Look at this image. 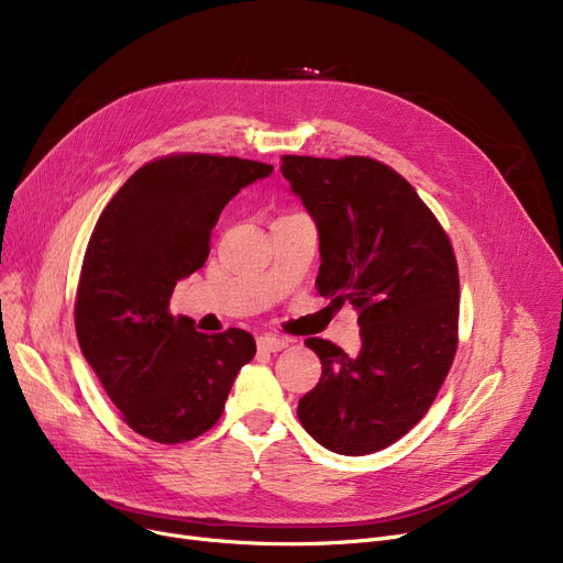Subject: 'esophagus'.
I'll list each match as a JSON object with an SVG mask.
<instances>
[{
  "mask_svg": "<svg viewBox=\"0 0 563 563\" xmlns=\"http://www.w3.org/2000/svg\"><path fill=\"white\" fill-rule=\"evenodd\" d=\"M287 346L285 338H276V335H260L257 338V349L264 353H276L283 351Z\"/></svg>",
  "mask_w": 563,
  "mask_h": 563,
  "instance_id": "34e87169",
  "label": "esophagus"
}]
</instances>
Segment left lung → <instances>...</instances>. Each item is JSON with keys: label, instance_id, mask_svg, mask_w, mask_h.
I'll return each instance as SVG.
<instances>
[{"label": "left lung", "instance_id": "1", "mask_svg": "<svg viewBox=\"0 0 563 563\" xmlns=\"http://www.w3.org/2000/svg\"><path fill=\"white\" fill-rule=\"evenodd\" d=\"M280 170L317 225V289L356 308L363 340L356 358L306 340L321 378L297 416L321 448L365 456L422 420L452 367L456 257L418 191L386 164L285 155Z\"/></svg>", "mask_w": 563, "mask_h": 563}]
</instances>
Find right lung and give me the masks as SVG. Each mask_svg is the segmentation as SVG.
Listing matches in <instances>:
<instances>
[{
  "instance_id": "obj_1",
  "label": "right lung",
  "mask_w": 563,
  "mask_h": 563,
  "mask_svg": "<svg viewBox=\"0 0 563 563\" xmlns=\"http://www.w3.org/2000/svg\"><path fill=\"white\" fill-rule=\"evenodd\" d=\"M274 166L240 157L173 155L141 166L100 214L75 303L86 363L123 420L164 445L212 429L255 356L242 329L205 335L168 312L170 294L210 255L212 228L232 196Z\"/></svg>"
}]
</instances>
